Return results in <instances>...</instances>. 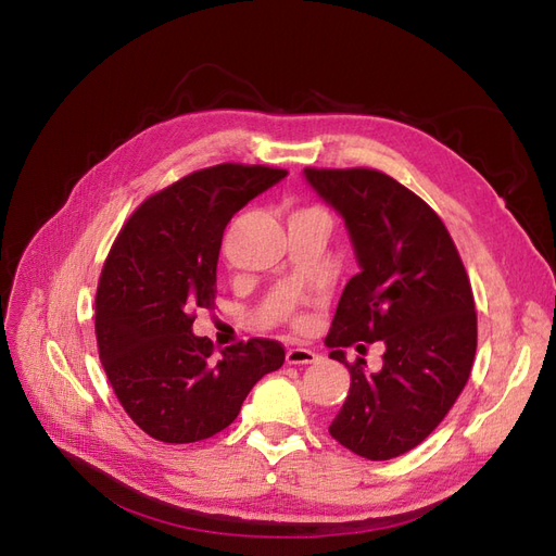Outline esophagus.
Returning <instances> with one entry per match:
<instances>
[{"label": "esophagus", "mask_w": 556, "mask_h": 556, "mask_svg": "<svg viewBox=\"0 0 556 556\" xmlns=\"http://www.w3.org/2000/svg\"><path fill=\"white\" fill-rule=\"evenodd\" d=\"M319 355L311 348H290L288 350V364H313Z\"/></svg>", "instance_id": "obj_1"}]
</instances>
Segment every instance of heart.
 I'll return each mask as SVG.
<instances>
[{
	"instance_id": "b5f03b06",
	"label": "heart",
	"mask_w": 556,
	"mask_h": 556,
	"mask_svg": "<svg viewBox=\"0 0 556 556\" xmlns=\"http://www.w3.org/2000/svg\"><path fill=\"white\" fill-rule=\"evenodd\" d=\"M294 213H325V211H323V208H315V206H313V208H299V211H294ZM294 213H292V215H294Z\"/></svg>"
}]
</instances>
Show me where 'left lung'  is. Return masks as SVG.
Segmentation results:
<instances>
[{"mask_svg":"<svg viewBox=\"0 0 556 556\" xmlns=\"http://www.w3.org/2000/svg\"><path fill=\"white\" fill-rule=\"evenodd\" d=\"M343 215L359 274L341 294L325 343L350 371V392L331 439L384 462L422 443L468 382L478 348L473 290L447 227L425 199L378 169H304ZM380 342L383 366L342 350Z\"/></svg>","mask_w":556,"mask_h":556,"instance_id":"obj_1","label":"left lung"}]
</instances>
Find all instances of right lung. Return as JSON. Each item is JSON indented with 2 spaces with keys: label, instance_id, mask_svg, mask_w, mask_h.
Segmentation results:
<instances>
[{
  "label": "right lung",
  "instance_id": "obj_1",
  "mask_svg": "<svg viewBox=\"0 0 556 556\" xmlns=\"http://www.w3.org/2000/svg\"><path fill=\"white\" fill-rule=\"evenodd\" d=\"M285 169L215 164L172 182L129 215L99 276V359L134 425L162 443H197L237 419L248 392L285 362L271 339L239 341L215 357L194 336L215 308V268L227 223Z\"/></svg>",
  "mask_w": 556,
  "mask_h": 556
}]
</instances>
